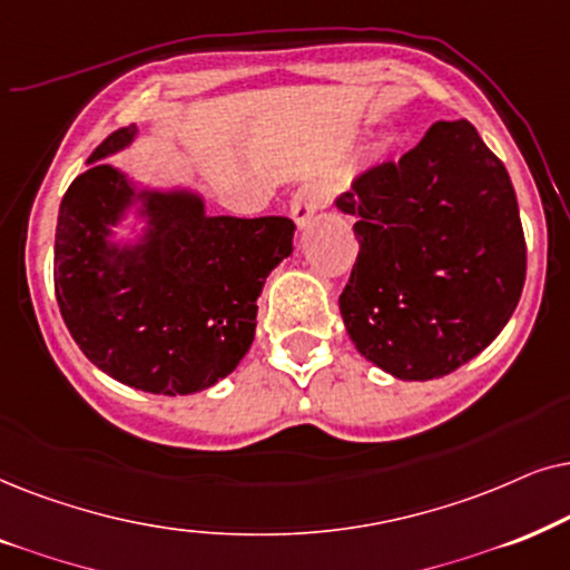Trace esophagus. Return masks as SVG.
Instances as JSON below:
<instances>
[{
    "label": "esophagus",
    "instance_id": "obj_1",
    "mask_svg": "<svg viewBox=\"0 0 570 570\" xmlns=\"http://www.w3.org/2000/svg\"><path fill=\"white\" fill-rule=\"evenodd\" d=\"M325 203V193L321 185H302L297 193L292 197V218L294 224H297V229H305L309 224V218L317 214V208H321Z\"/></svg>",
    "mask_w": 570,
    "mask_h": 570
}]
</instances>
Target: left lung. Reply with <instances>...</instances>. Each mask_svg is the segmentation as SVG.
Instances as JSON below:
<instances>
[{"instance_id":"obj_1","label":"left lung","mask_w":570,"mask_h":570,"mask_svg":"<svg viewBox=\"0 0 570 570\" xmlns=\"http://www.w3.org/2000/svg\"><path fill=\"white\" fill-rule=\"evenodd\" d=\"M360 255L338 307L356 352L399 381H435L474 360L511 321L527 278L519 203L500 158L466 119L435 121L367 171Z\"/></svg>"}]
</instances>
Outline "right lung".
Wrapping results in <instances>:
<instances>
[{
    "label": "right lung",
    "mask_w": 570,
    "mask_h": 570,
    "mask_svg": "<svg viewBox=\"0 0 570 570\" xmlns=\"http://www.w3.org/2000/svg\"><path fill=\"white\" fill-rule=\"evenodd\" d=\"M138 135V125L109 135L62 197L59 313L80 352L114 381L193 396L245 360L265 278L294 253V224L208 216L195 187L150 185L106 161Z\"/></svg>",
    "instance_id": "right-lung-1"
}]
</instances>
